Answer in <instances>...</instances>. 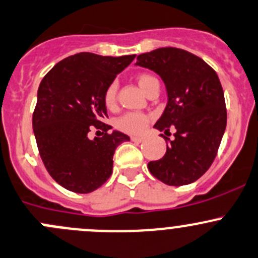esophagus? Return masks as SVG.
<instances>
[{"instance_id":"esophagus-1","label":"esophagus","mask_w":258,"mask_h":258,"mask_svg":"<svg viewBox=\"0 0 258 258\" xmlns=\"http://www.w3.org/2000/svg\"><path fill=\"white\" fill-rule=\"evenodd\" d=\"M130 140H132V142H135V143H142L144 139H143L142 137H130Z\"/></svg>"}]
</instances>
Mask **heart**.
Segmentation results:
<instances>
[{"mask_svg": "<svg viewBox=\"0 0 258 258\" xmlns=\"http://www.w3.org/2000/svg\"><path fill=\"white\" fill-rule=\"evenodd\" d=\"M138 85L140 86L145 94L149 93L152 86L155 83H158L157 79L153 75L148 73H140L135 76ZM104 104L108 109H114L116 106V101H118V81L114 80L106 86L105 91H104ZM150 121V116L145 113H140V111H128V113L123 114L119 116L115 120V126L119 130L128 134H142L145 128L148 126Z\"/></svg>", "mask_w": 258, "mask_h": 258, "instance_id": "heart-1", "label": "heart"}]
</instances>
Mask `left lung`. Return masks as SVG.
Masks as SVG:
<instances>
[{
    "label": "left lung",
    "mask_w": 258,
    "mask_h": 258,
    "mask_svg": "<svg viewBox=\"0 0 258 258\" xmlns=\"http://www.w3.org/2000/svg\"><path fill=\"white\" fill-rule=\"evenodd\" d=\"M137 65L163 79L168 104L154 128L164 134L175 128L159 160L148 163L157 179L184 185L202 177L212 165L227 125L223 89L216 71L198 56L177 47H160L137 57Z\"/></svg>",
    "instance_id": "left-lung-1"
}]
</instances>
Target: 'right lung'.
Segmentation results:
<instances>
[{"label":"right lung","mask_w":258,"mask_h":258,"mask_svg":"<svg viewBox=\"0 0 258 258\" xmlns=\"http://www.w3.org/2000/svg\"><path fill=\"white\" fill-rule=\"evenodd\" d=\"M93 52L71 55L56 63L37 91L32 128L43 165L55 182L75 193H90L104 184L113 172L116 147L126 134L109 132L104 91L134 60ZM96 128L101 138L88 139Z\"/></svg>","instance_id":"add662e5"}]
</instances>
